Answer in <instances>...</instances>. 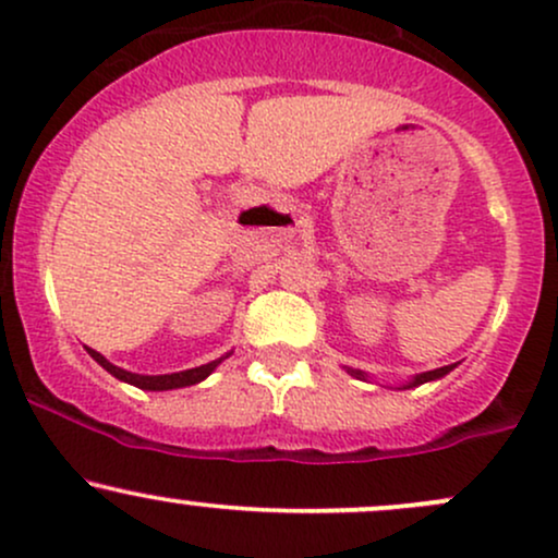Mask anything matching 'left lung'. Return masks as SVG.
Segmentation results:
<instances>
[{"mask_svg": "<svg viewBox=\"0 0 558 558\" xmlns=\"http://www.w3.org/2000/svg\"><path fill=\"white\" fill-rule=\"evenodd\" d=\"M457 368V363L454 365H444V368H436V371H425V373H417L415 378H412V381H408V384H402L399 386V389H412V386H421V384H428V381H436V378H444L447 376L449 371H454ZM347 373H350V376H355V378H368L365 376L363 371H352V368H347Z\"/></svg>", "mask_w": 558, "mask_h": 558, "instance_id": "1", "label": "left lung"}]
</instances>
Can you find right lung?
Segmentation results:
<instances>
[{"instance_id": "1", "label": "right lung", "mask_w": 558, "mask_h": 558, "mask_svg": "<svg viewBox=\"0 0 558 558\" xmlns=\"http://www.w3.org/2000/svg\"><path fill=\"white\" fill-rule=\"evenodd\" d=\"M85 350H88V355L94 357L104 371H109L111 376L120 378V381H124V384H133V386H137V389H146V391H167V389H182V386L201 384L203 378L211 376L216 365L225 360V357H219V360H211V363H206V365H198V368L180 371V373H163V376H141V373H130V371L117 368V365H111L109 360L101 355V352L90 350V347H85Z\"/></svg>"}]
</instances>
